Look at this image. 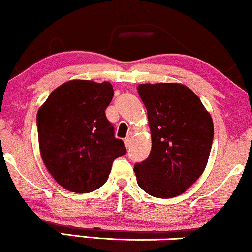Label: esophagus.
Listing matches in <instances>:
<instances>
[{
    "mask_svg": "<svg viewBox=\"0 0 252 252\" xmlns=\"http://www.w3.org/2000/svg\"><path fill=\"white\" fill-rule=\"evenodd\" d=\"M131 140H132V133H128L127 134V136L125 138V140H124V142H125V147L128 148L129 145H131Z\"/></svg>",
    "mask_w": 252,
    "mask_h": 252,
    "instance_id": "obj_1",
    "label": "esophagus"
}]
</instances>
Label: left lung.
<instances>
[{
    "label": "left lung",
    "mask_w": 252,
    "mask_h": 252,
    "mask_svg": "<svg viewBox=\"0 0 252 252\" xmlns=\"http://www.w3.org/2000/svg\"><path fill=\"white\" fill-rule=\"evenodd\" d=\"M138 92L147 110L152 151L134 166L136 181L154 197L179 196L206 169L214 138L212 116L183 84H140Z\"/></svg>",
    "instance_id": "left-lung-1"
}]
</instances>
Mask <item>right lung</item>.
Listing matches in <instances>:
<instances>
[{"mask_svg": "<svg viewBox=\"0 0 252 252\" xmlns=\"http://www.w3.org/2000/svg\"><path fill=\"white\" fill-rule=\"evenodd\" d=\"M112 98L111 83L73 79L55 89L37 112L40 157L66 190L100 188L114 159L126 153L105 114Z\"/></svg>", "mask_w": 252, "mask_h": 252, "instance_id": "1", "label": "right lung"}]
</instances>
